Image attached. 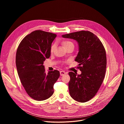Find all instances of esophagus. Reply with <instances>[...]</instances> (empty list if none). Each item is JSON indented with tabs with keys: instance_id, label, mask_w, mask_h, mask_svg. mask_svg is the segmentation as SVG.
<instances>
[{
	"instance_id": "34e87169",
	"label": "esophagus",
	"mask_w": 124,
	"mask_h": 124,
	"mask_svg": "<svg viewBox=\"0 0 124 124\" xmlns=\"http://www.w3.org/2000/svg\"><path fill=\"white\" fill-rule=\"evenodd\" d=\"M60 74L61 76H64V75L66 74V72H64V70H61V71L60 72Z\"/></svg>"
}]
</instances>
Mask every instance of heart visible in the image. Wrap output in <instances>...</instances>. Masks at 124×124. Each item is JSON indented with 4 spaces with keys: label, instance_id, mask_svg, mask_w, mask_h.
<instances>
[{
    "label": "heart",
    "instance_id": "1",
    "mask_svg": "<svg viewBox=\"0 0 124 124\" xmlns=\"http://www.w3.org/2000/svg\"><path fill=\"white\" fill-rule=\"evenodd\" d=\"M62 45L64 47V48H66L68 46H74V44L70 41L68 40H64L62 42ZM55 47V44H52L51 46H50V52H53L54 51V49Z\"/></svg>",
    "mask_w": 124,
    "mask_h": 124
}]
</instances>
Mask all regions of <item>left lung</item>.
<instances>
[{
  "instance_id": "1",
  "label": "left lung",
  "mask_w": 124,
  "mask_h": 124,
  "mask_svg": "<svg viewBox=\"0 0 124 124\" xmlns=\"http://www.w3.org/2000/svg\"><path fill=\"white\" fill-rule=\"evenodd\" d=\"M66 38L76 40L79 51L75 61L80 75L69 73L70 96L75 100L85 102L92 99L98 92L105 77L107 56L105 48L97 36L88 31H80L63 35Z\"/></svg>"
}]
</instances>
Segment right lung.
<instances>
[{
	"label": "right lung",
	"instance_id": "1",
	"mask_svg": "<svg viewBox=\"0 0 124 124\" xmlns=\"http://www.w3.org/2000/svg\"><path fill=\"white\" fill-rule=\"evenodd\" d=\"M56 34L38 30L22 40L17 47L16 64L21 82L27 94L36 101L48 99L60 76L57 70L46 73L44 62L50 55V46Z\"/></svg>",
	"mask_w": 124,
	"mask_h": 124
}]
</instances>
